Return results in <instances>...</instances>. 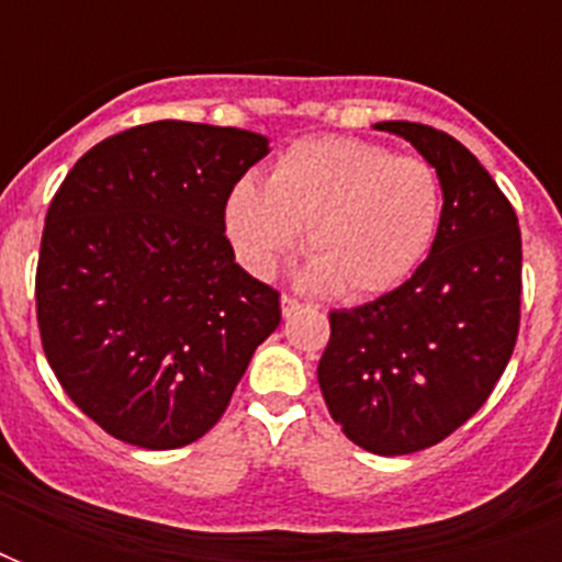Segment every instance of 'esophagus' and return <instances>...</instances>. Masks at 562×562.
<instances>
[{"label":"esophagus","instance_id":"esophagus-1","mask_svg":"<svg viewBox=\"0 0 562 562\" xmlns=\"http://www.w3.org/2000/svg\"><path fill=\"white\" fill-rule=\"evenodd\" d=\"M280 306H282V317H291L294 312H300V308H303V303H300V300H294V297H289V294H282Z\"/></svg>","mask_w":562,"mask_h":562}]
</instances>
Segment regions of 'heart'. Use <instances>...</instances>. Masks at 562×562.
Wrapping results in <instances>:
<instances>
[{
    "label": "heart",
    "mask_w": 562,
    "mask_h": 562,
    "mask_svg": "<svg viewBox=\"0 0 562 562\" xmlns=\"http://www.w3.org/2000/svg\"><path fill=\"white\" fill-rule=\"evenodd\" d=\"M440 215L443 187L428 160L350 136H312L273 160L265 187L238 180L221 224L241 268L259 280L280 271L306 229V285L361 300L393 291L426 262Z\"/></svg>",
    "instance_id": "1"
}]
</instances>
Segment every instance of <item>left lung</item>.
Listing matches in <instances>:
<instances>
[{
  "mask_svg": "<svg viewBox=\"0 0 562 562\" xmlns=\"http://www.w3.org/2000/svg\"><path fill=\"white\" fill-rule=\"evenodd\" d=\"M373 127L435 166L443 215L411 280L329 315L317 382L344 435L391 458L452 435L505 373L519 333L522 236L510 201L454 136L417 122Z\"/></svg>",
  "mask_w": 562,
  "mask_h": 562,
  "instance_id": "8db88e82",
  "label": "left lung"
}]
</instances>
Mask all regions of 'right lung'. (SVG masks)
I'll list each match as a JSON object with an SVG mask.
<instances>
[{
  "mask_svg": "<svg viewBox=\"0 0 562 562\" xmlns=\"http://www.w3.org/2000/svg\"><path fill=\"white\" fill-rule=\"evenodd\" d=\"M268 136L162 119L83 154L46 212L37 324L69 400L143 449L203 437L280 294L236 265L221 212Z\"/></svg>",
  "mask_w": 562,
  "mask_h": 562,
  "instance_id": "add662e5",
  "label": "right lung"
}]
</instances>
